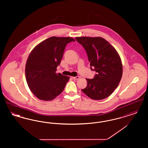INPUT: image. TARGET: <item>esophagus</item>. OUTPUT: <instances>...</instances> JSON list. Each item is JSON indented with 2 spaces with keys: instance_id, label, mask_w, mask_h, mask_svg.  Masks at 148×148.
<instances>
[{
  "instance_id": "obj_1",
  "label": "esophagus",
  "mask_w": 148,
  "mask_h": 148,
  "mask_svg": "<svg viewBox=\"0 0 148 148\" xmlns=\"http://www.w3.org/2000/svg\"><path fill=\"white\" fill-rule=\"evenodd\" d=\"M73 79H74V80H78L79 79V77H73Z\"/></svg>"
}]
</instances>
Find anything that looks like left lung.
<instances>
[{
    "label": "left lung",
    "instance_id": "obj_1",
    "mask_svg": "<svg viewBox=\"0 0 148 148\" xmlns=\"http://www.w3.org/2000/svg\"><path fill=\"white\" fill-rule=\"evenodd\" d=\"M84 48L97 74L93 79H86V87L82 91L90 98L102 100L112 94L119 84L123 66L116 50L106 39L100 37H76Z\"/></svg>",
    "mask_w": 148,
    "mask_h": 148
}]
</instances>
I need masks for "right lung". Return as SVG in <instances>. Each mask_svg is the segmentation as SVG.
I'll use <instances>...</instances> for the list:
<instances>
[{
  "label": "right lung",
  "mask_w": 148,
  "mask_h": 148,
  "mask_svg": "<svg viewBox=\"0 0 148 148\" xmlns=\"http://www.w3.org/2000/svg\"><path fill=\"white\" fill-rule=\"evenodd\" d=\"M71 37L51 36L36 45L29 56L25 77L29 89L39 99L49 101L63 91L69 77L56 74L66 44Z\"/></svg>",
  "instance_id": "obj_1"
}]
</instances>
